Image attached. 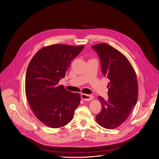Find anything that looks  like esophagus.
Masks as SVG:
<instances>
[{
  "label": "esophagus",
  "instance_id": "obj_1",
  "mask_svg": "<svg viewBox=\"0 0 159 159\" xmlns=\"http://www.w3.org/2000/svg\"><path fill=\"white\" fill-rule=\"evenodd\" d=\"M81 98L84 101H91L94 99V96L93 95L82 93L81 94Z\"/></svg>",
  "mask_w": 159,
  "mask_h": 159
}]
</instances>
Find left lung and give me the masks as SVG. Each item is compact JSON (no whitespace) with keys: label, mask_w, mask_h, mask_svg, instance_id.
I'll list each match as a JSON object with an SVG mask.
<instances>
[{"label":"left lung","mask_w":159,"mask_h":159,"mask_svg":"<svg viewBox=\"0 0 159 159\" xmlns=\"http://www.w3.org/2000/svg\"><path fill=\"white\" fill-rule=\"evenodd\" d=\"M93 48L100 57L103 74L110 81L107 85L108 99L98 97L102 110L96 120L104 128L115 129L126 120L137 103L136 74L127 57L107 43L93 46Z\"/></svg>","instance_id":"1"}]
</instances>
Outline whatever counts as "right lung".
<instances>
[{"label":"right lung","mask_w":159,"mask_h":159,"mask_svg":"<svg viewBox=\"0 0 159 159\" xmlns=\"http://www.w3.org/2000/svg\"><path fill=\"white\" fill-rule=\"evenodd\" d=\"M84 48L58 44L43 47L28 66L26 96L35 116L46 126L62 127L74 117L80 94L67 91L58 83Z\"/></svg>","instance_id":"add662e5"}]
</instances>
